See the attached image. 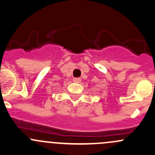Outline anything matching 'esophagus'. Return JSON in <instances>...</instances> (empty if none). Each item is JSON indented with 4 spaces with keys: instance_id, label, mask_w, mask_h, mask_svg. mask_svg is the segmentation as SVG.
Returning <instances> with one entry per match:
<instances>
[{
    "instance_id": "esophagus-1",
    "label": "esophagus",
    "mask_w": 155,
    "mask_h": 155,
    "mask_svg": "<svg viewBox=\"0 0 155 155\" xmlns=\"http://www.w3.org/2000/svg\"><path fill=\"white\" fill-rule=\"evenodd\" d=\"M73 82H77V83H79V82H81V79H80V78H74V79H73Z\"/></svg>"
}]
</instances>
